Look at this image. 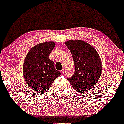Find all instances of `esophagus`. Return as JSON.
<instances>
[{"label":"esophagus","mask_w":124,"mask_h":124,"mask_svg":"<svg viewBox=\"0 0 124 124\" xmlns=\"http://www.w3.org/2000/svg\"><path fill=\"white\" fill-rule=\"evenodd\" d=\"M60 72H61V74H63L64 73V72H65V70H64V69H62V70H61L60 71Z\"/></svg>","instance_id":"34e87169"}]
</instances>
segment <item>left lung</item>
Segmentation results:
<instances>
[{"label":"left lung","instance_id":"1","mask_svg":"<svg viewBox=\"0 0 124 124\" xmlns=\"http://www.w3.org/2000/svg\"><path fill=\"white\" fill-rule=\"evenodd\" d=\"M65 44L71 53L75 65L74 75L67 80L76 91L85 93L94 86L101 76V59L96 49L82 40H69Z\"/></svg>","mask_w":124,"mask_h":124}]
</instances>
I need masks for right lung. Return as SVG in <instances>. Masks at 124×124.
Segmentation results:
<instances>
[{"label":"right lung","instance_id":"right-lung-1","mask_svg":"<svg viewBox=\"0 0 124 124\" xmlns=\"http://www.w3.org/2000/svg\"><path fill=\"white\" fill-rule=\"evenodd\" d=\"M55 46L53 42L38 44L26 55L23 64L24 78L28 86L37 93L46 92L61 74L48 57Z\"/></svg>","mask_w":124,"mask_h":124}]
</instances>
